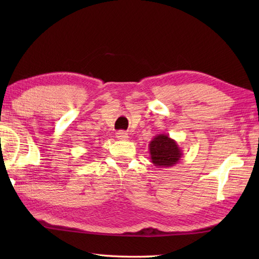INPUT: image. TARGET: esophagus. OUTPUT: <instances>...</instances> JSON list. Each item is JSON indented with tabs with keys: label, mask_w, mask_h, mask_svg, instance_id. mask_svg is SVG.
<instances>
[{
	"label": "esophagus",
	"mask_w": 259,
	"mask_h": 259,
	"mask_svg": "<svg viewBox=\"0 0 259 259\" xmlns=\"http://www.w3.org/2000/svg\"><path fill=\"white\" fill-rule=\"evenodd\" d=\"M117 138L119 140H126V139L129 138V137H128V134H125L124 131H118V133H117Z\"/></svg>",
	"instance_id": "34e87169"
}]
</instances>
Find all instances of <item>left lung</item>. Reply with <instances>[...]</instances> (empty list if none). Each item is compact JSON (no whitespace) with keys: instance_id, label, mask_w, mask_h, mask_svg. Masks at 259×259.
Masks as SVG:
<instances>
[{"instance_id":"obj_1","label":"left lung","mask_w":259,"mask_h":259,"mask_svg":"<svg viewBox=\"0 0 259 259\" xmlns=\"http://www.w3.org/2000/svg\"><path fill=\"white\" fill-rule=\"evenodd\" d=\"M151 162L158 168H169L178 163L183 157V150L177 141L168 135H157L149 144Z\"/></svg>"}]
</instances>
